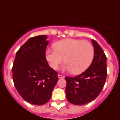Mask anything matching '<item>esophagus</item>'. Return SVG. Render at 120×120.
Returning a JSON list of instances; mask_svg holds the SVG:
<instances>
[{
    "mask_svg": "<svg viewBox=\"0 0 120 120\" xmlns=\"http://www.w3.org/2000/svg\"><path fill=\"white\" fill-rule=\"evenodd\" d=\"M58 77H59V79H64V78L65 77V76L62 75H58Z\"/></svg>",
    "mask_w": 120,
    "mask_h": 120,
    "instance_id": "esophagus-1",
    "label": "esophagus"
}]
</instances>
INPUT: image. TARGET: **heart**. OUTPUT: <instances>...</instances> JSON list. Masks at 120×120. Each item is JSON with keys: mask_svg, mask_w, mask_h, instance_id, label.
<instances>
[{"mask_svg": "<svg viewBox=\"0 0 120 120\" xmlns=\"http://www.w3.org/2000/svg\"><path fill=\"white\" fill-rule=\"evenodd\" d=\"M53 47L55 49L45 52V58L53 69H58L64 61V69L78 75L87 70L94 59V47L88 41L65 39L55 43Z\"/></svg>", "mask_w": 120, "mask_h": 120, "instance_id": "1", "label": "heart"}]
</instances>
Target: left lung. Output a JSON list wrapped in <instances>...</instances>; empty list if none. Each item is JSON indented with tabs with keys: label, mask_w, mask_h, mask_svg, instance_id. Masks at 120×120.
Segmentation results:
<instances>
[{
	"label": "left lung",
	"mask_w": 120,
	"mask_h": 120,
	"mask_svg": "<svg viewBox=\"0 0 120 120\" xmlns=\"http://www.w3.org/2000/svg\"><path fill=\"white\" fill-rule=\"evenodd\" d=\"M91 41L94 47V56L88 68L74 77H65L67 100L76 105H83L97 98L106 79V56L98 43L94 40Z\"/></svg>",
	"instance_id": "obj_1"
}]
</instances>
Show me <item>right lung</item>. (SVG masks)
I'll use <instances>...</instances> for the list:
<instances>
[{"instance_id":"1","label":"right lung","mask_w":120,"mask_h":120,"mask_svg":"<svg viewBox=\"0 0 120 120\" xmlns=\"http://www.w3.org/2000/svg\"><path fill=\"white\" fill-rule=\"evenodd\" d=\"M46 35L32 37L17 52L12 66V79L20 96L35 105L48 102L58 81V74L45 58Z\"/></svg>"}]
</instances>
